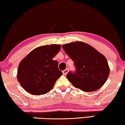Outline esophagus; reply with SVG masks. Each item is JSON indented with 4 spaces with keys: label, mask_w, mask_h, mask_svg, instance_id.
Segmentation results:
<instances>
[{
    "label": "esophagus",
    "mask_w": 125,
    "mask_h": 125,
    "mask_svg": "<svg viewBox=\"0 0 125 125\" xmlns=\"http://www.w3.org/2000/svg\"><path fill=\"white\" fill-rule=\"evenodd\" d=\"M68 72H69V69L67 68L65 69V70L62 71V73L64 75H66V74H67V73H68Z\"/></svg>",
    "instance_id": "obj_1"
}]
</instances>
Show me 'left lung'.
<instances>
[{"label":"left lung","mask_w":125,"mask_h":125,"mask_svg":"<svg viewBox=\"0 0 125 125\" xmlns=\"http://www.w3.org/2000/svg\"><path fill=\"white\" fill-rule=\"evenodd\" d=\"M62 48L74 61L75 71L69 72L66 78L75 87L88 92L102 87L109 74L108 62L102 54L82 42L65 44Z\"/></svg>","instance_id":"1"}]
</instances>
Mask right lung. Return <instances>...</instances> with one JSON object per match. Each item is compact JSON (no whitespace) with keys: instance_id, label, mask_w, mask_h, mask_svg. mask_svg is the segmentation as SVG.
Masks as SVG:
<instances>
[{"instance_id":"add662e5","label":"right lung","mask_w":125,"mask_h":125,"mask_svg":"<svg viewBox=\"0 0 125 125\" xmlns=\"http://www.w3.org/2000/svg\"><path fill=\"white\" fill-rule=\"evenodd\" d=\"M60 49V45L42 46L21 61L17 79L25 91L33 95H42L52 89L62 74L58 68V62L52 59Z\"/></svg>"}]
</instances>
